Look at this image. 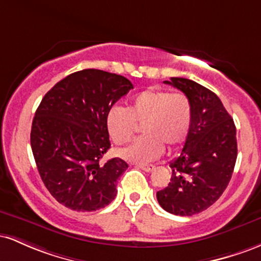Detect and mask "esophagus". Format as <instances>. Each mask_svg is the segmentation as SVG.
<instances>
[{"label": "esophagus", "instance_id": "esophagus-1", "mask_svg": "<svg viewBox=\"0 0 261 261\" xmlns=\"http://www.w3.org/2000/svg\"><path fill=\"white\" fill-rule=\"evenodd\" d=\"M136 167L137 168L145 170V172H152V170L155 168V167L152 166V164H136Z\"/></svg>", "mask_w": 261, "mask_h": 261}]
</instances>
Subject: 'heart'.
<instances>
[{
    "mask_svg": "<svg viewBox=\"0 0 261 261\" xmlns=\"http://www.w3.org/2000/svg\"><path fill=\"white\" fill-rule=\"evenodd\" d=\"M145 136L134 141L120 155L136 163H147L160 158L164 145L169 149L180 147L193 125V104L184 93L148 88L137 93L128 107H113L107 114L106 125L110 139L124 145L134 137L137 125Z\"/></svg>",
    "mask_w": 261,
    "mask_h": 261,
    "instance_id": "1",
    "label": "heart"
}]
</instances>
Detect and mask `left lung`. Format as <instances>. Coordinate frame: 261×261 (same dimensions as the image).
Returning <instances> with one entry per match:
<instances>
[{"label":"left lung","mask_w":261,"mask_h":261,"mask_svg":"<svg viewBox=\"0 0 261 261\" xmlns=\"http://www.w3.org/2000/svg\"><path fill=\"white\" fill-rule=\"evenodd\" d=\"M164 83L191 100L193 125L180 154L170 162V182L158 191L157 200L169 214L193 216L216 202L232 178L238 151L236 125L206 87L179 77Z\"/></svg>","instance_id":"1"}]
</instances>
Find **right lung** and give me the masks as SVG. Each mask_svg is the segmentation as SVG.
I'll return each instance as SVG.
<instances>
[{
	"label": "right lung",
	"instance_id": "obj_1",
	"mask_svg": "<svg viewBox=\"0 0 261 261\" xmlns=\"http://www.w3.org/2000/svg\"><path fill=\"white\" fill-rule=\"evenodd\" d=\"M134 86L120 74L87 68L56 83L33 119L31 145L39 174L50 194L66 207L91 212L115 199L120 158L101 163L110 148L106 119Z\"/></svg>",
	"mask_w": 261,
	"mask_h": 261
}]
</instances>
